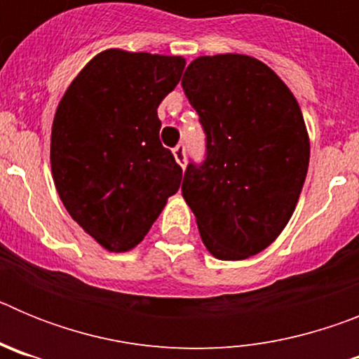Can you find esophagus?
I'll return each mask as SVG.
<instances>
[{"instance_id": "1", "label": "esophagus", "mask_w": 359, "mask_h": 359, "mask_svg": "<svg viewBox=\"0 0 359 359\" xmlns=\"http://www.w3.org/2000/svg\"><path fill=\"white\" fill-rule=\"evenodd\" d=\"M174 158H176V161L182 167H185L187 165V152H185V145H177L176 149H174Z\"/></svg>"}]
</instances>
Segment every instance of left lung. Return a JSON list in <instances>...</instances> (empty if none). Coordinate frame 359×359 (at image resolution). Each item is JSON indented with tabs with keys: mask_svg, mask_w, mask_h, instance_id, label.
Masks as SVG:
<instances>
[{
	"mask_svg": "<svg viewBox=\"0 0 359 359\" xmlns=\"http://www.w3.org/2000/svg\"><path fill=\"white\" fill-rule=\"evenodd\" d=\"M182 86L207 135V158L189 163L182 194L208 252L243 261L268 248L297 207L309 167L302 111L273 69L241 53L198 57Z\"/></svg>",
	"mask_w": 359,
	"mask_h": 359,
	"instance_id": "1",
	"label": "left lung"
}]
</instances>
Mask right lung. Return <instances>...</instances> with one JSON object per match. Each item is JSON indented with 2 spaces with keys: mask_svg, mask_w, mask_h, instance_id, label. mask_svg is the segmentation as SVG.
Here are the masks:
<instances>
[{
  "mask_svg": "<svg viewBox=\"0 0 359 359\" xmlns=\"http://www.w3.org/2000/svg\"><path fill=\"white\" fill-rule=\"evenodd\" d=\"M185 59L111 48L81 69L57 106L50 161L73 221L109 252L140 243L182 183L160 142L158 106Z\"/></svg>",
  "mask_w": 359,
  "mask_h": 359,
  "instance_id": "add662e5",
  "label": "right lung"
}]
</instances>
